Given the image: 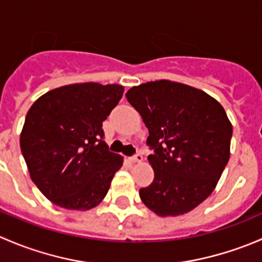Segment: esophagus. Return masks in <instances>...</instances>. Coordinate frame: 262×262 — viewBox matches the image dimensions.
<instances>
[{
  "label": "esophagus",
  "mask_w": 262,
  "mask_h": 262,
  "mask_svg": "<svg viewBox=\"0 0 262 262\" xmlns=\"http://www.w3.org/2000/svg\"><path fill=\"white\" fill-rule=\"evenodd\" d=\"M142 160H143V156H142L139 152L136 153V155L132 156V157H130L132 162H142Z\"/></svg>",
  "instance_id": "34e87169"
}]
</instances>
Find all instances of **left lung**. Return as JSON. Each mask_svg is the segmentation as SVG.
<instances>
[{
	"label": "left lung",
	"mask_w": 262,
	"mask_h": 262,
	"mask_svg": "<svg viewBox=\"0 0 262 262\" xmlns=\"http://www.w3.org/2000/svg\"><path fill=\"white\" fill-rule=\"evenodd\" d=\"M125 96L149 133L155 179L139 189L142 202L161 216L190 212L212 194L228 163L226 112L202 90L167 80L132 87Z\"/></svg>",
	"instance_id": "1"
}]
</instances>
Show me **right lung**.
Listing matches in <instances>:
<instances>
[{"label":"right lung","mask_w":262,"mask_h":262,"mask_svg":"<svg viewBox=\"0 0 262 262\" xmlns=\"http://www.w3.org/2000/svg\"><path fill=\"white\" fill-rule=\"evenodd\" d=\"M123 92L119 84H68L39 97L26 114L21 152L31 180L55 205L91 209L109 191L123 157L104 142L102 121Z\"/></svg>","instance_id":"obj_1"}]
</instances>
